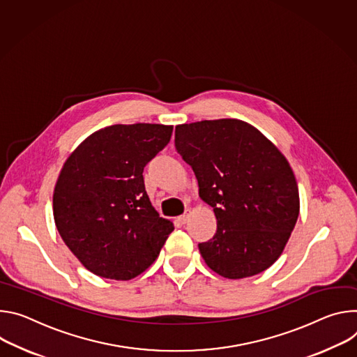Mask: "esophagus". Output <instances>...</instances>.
I'll return each instance as SVG.
<instances>
[{"label": "esophagus", "mask_w": 357, "mask_h": 357, "mask_svg": "<svg viewBox=\"0 0 357 357\" xmlns=\"http://www.w3.org/2000/svg\"><path fill=\"white\" fill-rule=\"evenodd\" d=\"M188 217H190V210H185V213L183 215H180L177 220L180 224H185L188 221Z\"/></svg>", "instance_id": "1"}]
</instances>
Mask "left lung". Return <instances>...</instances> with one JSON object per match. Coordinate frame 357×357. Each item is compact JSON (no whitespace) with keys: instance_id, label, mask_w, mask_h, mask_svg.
<instances>
[{"instance_id":"1","label":"left lung","mask_w":357,"mask_h":357,"mask_svg":"<svg viewBox=\"0 0 357 357\" xmlns=\"http://www.w3.org/2000/svg\"><path fill=\"white\" fill-rule=\"evenodd\" d=\"M174 144L217 218L213 238L199 244L206 264L228 280L269 268L299 215L298 184L285 155L236 119L178 125Z\"/></svg>"}]
</instances>
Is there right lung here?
<instances>
[{
	"label": "right lung",
	"instance_id": "1",
	"mask_svg": "<svg viewBox=\"0 0 357 357\" xmlns=\"http://www.w3.org/2000/svg\"><path fill=\"white\" fill-rule=\"evenodd\" d=\"M173 126L113 125L91 135L68 157L54 190L59 235L98 276L128 281L160 254L173 222L144 188L143 170L170 142Z\"/></svg>",
	"mask_w": 357,
	"mask_h": 357
}]
</instances>
